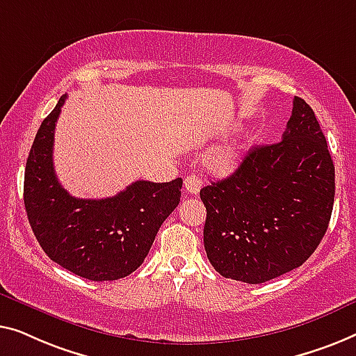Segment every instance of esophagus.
I'll return each mask as SVG.
<instances>
[{
  "instance_id": "esophagus-1",
  "label": "esophagus",
  "mask_w": 356,
  "mask_h": 356,
  "mask_svg": "<svg viewBox=\"0 0 356 356\" xmlns=\"http://www.w3.org/2000/svg\"><path fill=\"white\" fill-rule=\"evenodd\" d=\"M200 179L195 176V174H192V176H187L184 180V188L185 192L192 193V195H197L200 192Z\"/></svg>"
}]
</instances>
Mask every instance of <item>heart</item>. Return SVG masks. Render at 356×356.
<instances>
[{
    "label": "heart",
    "mask_w": 356,
    "mask_h": 356,
    "mask_svg": "<svg viewBox=\"0 0 356 356\" xmlns=\"http://www.w3.org/2000/svg\"><path fill=\"white\" fill-rule=\"evenodd\" d=\"M243 156L245 145L234 142L214 148L211 153L207 154L204 164L216 176H230V174L237 171L240 163L243 161Z\"/></svg>",
    "instance_id": "heart-1"
}]
</instances>
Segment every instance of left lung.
<instances>
[{"label": "left lung", "mask_w": 356, "mask_h": 356, "mask_svg": "<svg viewBox=\"0 0 356 356\" xmlns=\"http://www.w3.org/2000/svg\"><path fill=\"white\" fill-rule=\"evenodd\" d=\"M334 179L318 119L295 97L279 143L250 149L232 176L200 190L209 263L221 276L247 284L302 266L327 230Z\"/></svg>", "instance_id": "left-lung-1"}]
</instances>
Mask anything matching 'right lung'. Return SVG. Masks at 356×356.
I'll list each match as a JSON object with an SVG mask.
<instances>
[{
    "mask_svg": "<svg viewBox=\"0 0 356 356\" xmlns=\"http://www.w3.org/2000/svg\"><path fill=\"white\" fill-rule=\"evenodd\" d=\"M66 97L44 118L27 158L24 203L30 227L43 252L67 271L97 282L126 277L143 263L179 204L182 179L137 180L102 200L72 197L53 166L54 127Z\"/></svg>",
    "mask_w": 356,
    "mask_h": 356,
    "instance_id": "right-lung-1",
    "label": "right lung"
}]
</instances>
